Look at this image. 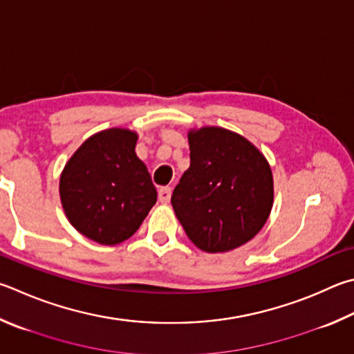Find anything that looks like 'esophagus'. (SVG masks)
Segmentation results:
<instances>
[{"mask_svg":"<svg viewBox=\"0 0 354 354\" xmlns=\"http://www.w3.org/2000/svg\"><path fill=\"white\" fill-rule=\"evenodd\" d=\"M158 196H159V201L162 204H167L170 201V196H171V189L169 185H165V187H160L158 192Z\"/></svg>","mask_w":354,"mask_h":354,"instance_id":"1","label":"esophagus"}]
</instances>
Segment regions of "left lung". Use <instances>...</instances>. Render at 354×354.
Instances as JSON below:
<instances>
[{
  "instance_id": "obj_1",
  "label": "left lung",
  "mask_w": 354,
  "mask_h": 354,
  "mask_svg": "<svg viewBox=\"0 0 354 354\" xmlns=\"http://www.w3.org/2000/svg\"><path fill=\"white\" fill-rule=\"evenodd\" d=\"M190 167L173 190L179 223L205 252H227L252 240L272 209V173L248 139L224 128L189 133Z\"/></svg>"
}]
</instances>
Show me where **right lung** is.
<instances>
[{"label":"right lung","mask_w":354,"mask_h":354,"mask_svg":"<svg viewBox=\"0 0 354 354\" xmlns=\"http://www.w3.org/2000/svg\"><path fill=\"white\" fill-rule=\"evenodd\" d=\"M138 134L124 128L94 134L68 160L60 198L69 223L100 244H118L136 232L158 194L136 156Z\"/></svg>","instance_id":"add662e5"}]
</instances>
